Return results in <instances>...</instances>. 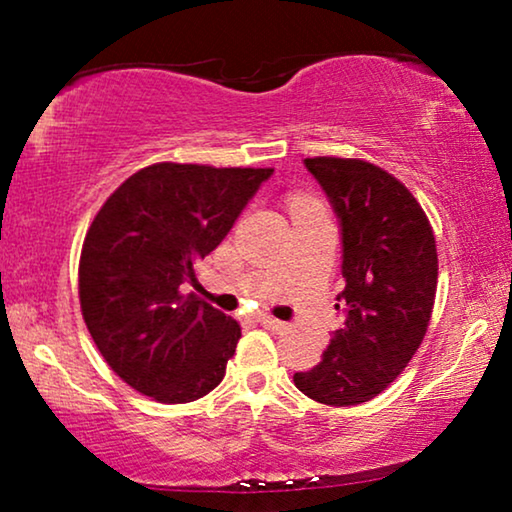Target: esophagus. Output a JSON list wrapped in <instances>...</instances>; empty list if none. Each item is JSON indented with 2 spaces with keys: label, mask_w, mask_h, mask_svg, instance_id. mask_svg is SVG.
<instances>
[{
  "label": "esophagus",
  "mask_w": 512,
  "mask_h": 512,
  "mask_svg": "<svg viewBox=\"0 0 512 512\" xmlns=\"http://www.w3.org/2000/svg\"><path fill=\"white\" fill-rule=\"evenodd\" d=\"M258 321H261L265 328H270V331H286L284 321L270 317V314H261V317H258Z\"/></svg>",
  "instance_id": "34e87169"
}]
</instances>
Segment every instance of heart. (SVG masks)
Instances as JSON below:
<instances>
[{
    "mask_svg": "<svg viewBox=\"0 0 512 512\" xmlns=\"http://www.w3.org/2000/svg\"><path fill=\"white\" fill-rule=\"evenodd\" d=\"M293 212H296V209H305V207H319L317 202L314 200H307V198H298V200H293Z\"/></svg>",
    "mask_w": 512,
    "mask_h": 512,
    "instance_id": "heart-1",
    "label": "heart"
}]
</instances>
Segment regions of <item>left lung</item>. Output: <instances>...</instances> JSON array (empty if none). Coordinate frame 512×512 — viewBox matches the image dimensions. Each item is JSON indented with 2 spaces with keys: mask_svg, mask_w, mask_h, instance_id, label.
<instances>
[{
  "mask_svg": "<svg viewBox=\"0 0 512 512\" xmlns=\"http://www.w3.org/2000/svg\"><path fill=\"white\" fill-rule=\"evenodd\" d=\"M305 167L342 226L345 314L321 361L293 382L312 401L349 408L382 394L422 345L438 286L436 237L415 195L361 158L317 156Z\"/></svg>",
  "mask_w": 512,
  "mask_h": 512,
  "instance_id": "1",
  "label": "left lung"
}]
</instances>
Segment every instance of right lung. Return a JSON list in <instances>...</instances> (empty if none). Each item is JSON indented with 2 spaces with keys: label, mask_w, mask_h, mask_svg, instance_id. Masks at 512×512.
I'll use <instances>...</instances> for the list:
<instances>
[{
  "label": "right lung",
  "mask_w": 512,
  "mask_h": 512,
  "mask_svg": "<svg viewBox=\"0 0 512 512\" xmlns=\"http://www.w3.org/2000/svg\"><path fill=\"white\" fill-rule=\"evenodd\" d=\"M272 167L156 163L123 181L90 223L79 300L109 368L158 403H191L226 375L242 328L181 286L219 247Z\"/></svg>",
  "instance_id": "right-lung-1"
}]
</instances>
